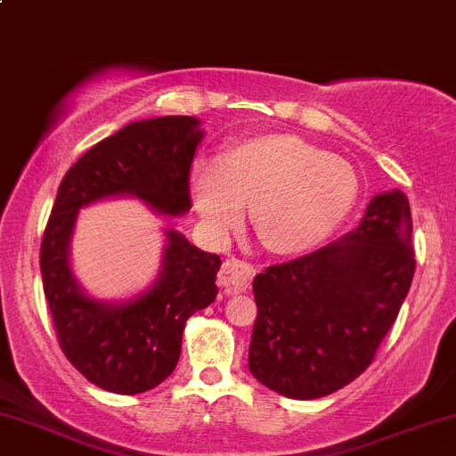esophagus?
<instances>
[{
  "label": "esophagus",
  "mask_w": 456,
  "mask_h": 456,
  "mask_svg": "<svg viewBox=\"0 0 456 456\" xmlns=\"http://www.w3.org/2000/svg\"><path fill=\"white\" fill-rule=\"evenodd\" d=\"M256 277V266L243 260H226L219 273V285H222L226 294H237L251 285Z\"/></svg>",
  "instance_id": "1"
}]
</instances>
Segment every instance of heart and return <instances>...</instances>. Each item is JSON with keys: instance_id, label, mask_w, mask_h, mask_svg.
Wrapping results in <instances>:
<instances>
[{"instance_id": "heart-1", "label": "heart", "mask_w": 456, "mask_h": 456, "mask_svg": "<svg viewBox=\"0 0 456 456\" xmlns=\"http://www.w3.org/2000/svg\"><path fill=\"white\" fill-rule=\"evenodd\" d=\"M194 205L216 234H228L249 205L266 249L302 254L323 243L355 207L359 177L346 160L289 133L239 139L192 175Z\"/></svg>"}]
</instances>
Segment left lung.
Instances as JSON below:
<instances>
[{"instance_id": "left-lung-1", "label": "left lung", "mask_w": 456, "mask_h": 456, "mask_svg": "<svg viewBox=\"0 0 456 456\" xmlns=\"http://www.w3.org/2000/svg\"><path fill=\"white\" fill-rule=\"evenodd\" d=\"M414 268L406 194L374 196L353 232L254 279L249 372L291 400L353 383L395 323Z\"/></svg>"}]
</instances>
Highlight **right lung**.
I'll return each mask as SVG.
<instances>
[{
    "instance_id": "right-lung-1",
    "label": "right lung",
    "mask_w": 456,
    "mask_h": 456,
    "mask_svg": "<svg viewBox=\"0 0 456 456\" xmlns=\"http://www.w3.org/2000/svg\"><path fill=\"white\" fill-rule=\"evenodd\" d=\"M192 116L131 122L93 145L65 173L39 249L44 294L65 357L93 385L134 395L171 376L185 322L216 300L222 260L168 230L156 283L120 305L84 294L69 266L77 211L110 196H137L162 216L190 211V168L200 143Z\"/></svg>"
}]
</instances>
